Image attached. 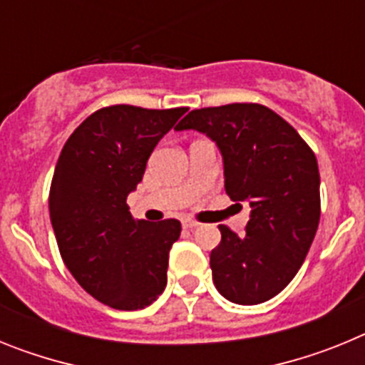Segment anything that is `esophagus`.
<instances>
[{
	"label": "esophagus",
	"instance_id": "obj_1",
	"mask_svg": "<svg viewBox=\"0 0 365 365\" xmlns=\"http://www.w3.org/2000/svg\"><path fill=\"white\" fill-rule=\"evenodd\" d=\"M180 225H182V228H185V230H190V228H195V227H199V222H195L193 221V219H182V221H180Z\"/></svg>",
	"mask_w": 365,
	"mask_h": 365
}]
</instances>
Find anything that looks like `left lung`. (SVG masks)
Masks as SVG:
<instances>
[{"label": "left lung", "instance_id": "8db88e82", "mask_svg": "<svg viewBox=\"0 0 365 365\" xmlns=\"http://www.w3.org/2000/svg\"><path fill=\"white\" fill-rule=\"evenodd\" d=\"M186 130L214 140L222 157L225 190L232 201L250 205L245 235L219 225L212 279L228 302H267L291 283L318 230L320 172L314 153L289 122L259 104L193 109L175 128Z\"/></svg>", "mask_w": 365, "mask_h": 365}]
</instances>
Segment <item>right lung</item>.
Wrapping results in <instances>:
<instances>
[{
    "instance_id": "right-lung-1",
    "label": "right lung",
    "mask_w": 365,
    "mask_h": 365,
    "mask_svg": "<svg viewBox=\"0 0 365 365\" xmlns=\"http://www.w3.org/2000/svg\"><path fill=\"white\" fill-rule=\"evenodd\" d=\"M186 111L98 109L73 131L58 159L49 195L58 248L74 279L113 309L148 307L166 287L180 222L135 221L125 199L143 180L151 151Z\"/></svg>"
}]
</instances>
